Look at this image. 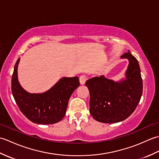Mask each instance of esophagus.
<instances>
[{
	"mask_svg": "<svg viewBox=\"0 0 159 159\" xmlns=\"http://www.w3.org/2000/svg\"><path fill=\"white\" fill-rule=\"evenodd\" d=\"M79 80H80V85H84V84H85V81L87 80V76L85 75L80 76V78H79Z\"/></svg>",
	"mask_w": 159,
	"mask_h": 159,
	"instance_id": "34e87169",
	"label": "esophagus"
}]
</instances>
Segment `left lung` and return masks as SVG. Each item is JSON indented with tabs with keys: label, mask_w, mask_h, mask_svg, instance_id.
<instances>
[{
	"label": "left lung",
	"mask_w": 159,
	"mask_h": 159,
	"mask_svg": "<svg viewBox=\"0 0 159 159\" xmlns=\"http://www.w3.org/2000/svg\"><path fill=\"white\" fill-rule=\"evenodd\" d=\"M121 58L127 59L129 62L126 79L114 81L101 75L85 83L90 94L89 112L100 122L113 124L126 120L135 110L142 95L139 62L129 50Z\"/></svg>",
	"instance_id": "obj_1"
}]
</instances>
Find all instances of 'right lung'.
Segmentation results:
<instances>
[{"mask_svg":"<svg viewBox=\"0 0 159 159\" xmlns=\"http://www.w3.org/2000/svg\"><path fill=\"white\" fill-rule=\"evenodd\" d=\"M20 59L17 60L13 70L11 91L20 111L33 123L46 125L59 122L65 116L71 95L80 85L79 77H63L45 92L29 93L18 81Z\"/></svg>","mask_w":159,"mask_h":159,"instance_id":"right-lung-1","label":"right lung"}]
</instances>
